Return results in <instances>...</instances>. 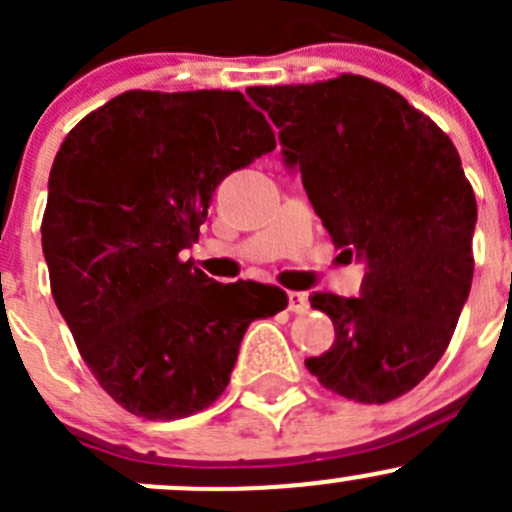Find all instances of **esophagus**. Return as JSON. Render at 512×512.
<instances>
[{
    "label": "esophagus",
    "instance_id": "obj_1",
    "mask_svg": "<svg viewBox=\"0 0 512 512\" xmlns=\"http://www.w3.org/2000/svg\"><path fill=\"white\" fill-rule=\"evenodd\" d=\"M287 299H289V312L294 314H304L309 309V297L307 292H287Z\"/></svg>",
    "mask_w": 512,
    "mask_h": 512
}]
</instances>
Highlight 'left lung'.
I'll return each mask as SVG.
<instances>
[{
    "label": "left lung",
    "mask_w": 512,
    "mask_h": 512,
    "mask_svg": "<svg viewBox=\"0 0 512 512\" xmlns=\"http://www.w3.org/2000/svg\"><path fill=\"white\" fill-rule=\"evenodd\" d=\"M247 96L280 128L282 160L302 173L334 245L366 265L359 297H309L334 322V344L304 364L344 399H399L446 352L471 292L478 208L456 146L364 76Z\"/></svg>",
    "instance_id": "obj_1"
}]
</instances>
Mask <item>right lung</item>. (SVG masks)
Masks as SVG:
<instances>
[{
    "label": "right lung",
    "mask_w": 512,
    "mask_h": 512,
    "mask_svg": "<svg viewBox=\"0 0 512 512\" xmlns=\"http://www.w3.org/2000/svg\"><path fill=\"white\" fill-rule=\"evenodd\" d=\"M240 91H126L66 136L49 173L41 247L51 294L91 374L151 421L208 409L280 287L220 285L180 252L223 178L275 151Z\"/></svg>",
    "instance_id": "right-lung-1"
}]
</instances>
